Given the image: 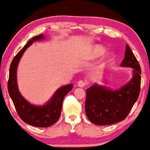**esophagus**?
<instances>
[{"mask_svg":"<svg viewBox=\"0 0 150 150\" xmlns=\"http://www.w3.org/2000/svg\"><path fill=\"white\" fill-rule=\"evenodd\" d=\"M77 85L80 87H84L86 85V82L83 80H80L78 82V83H77Z\"/></svg>","mask_w":150,"mask_h":150,"instance_id":"1","label":"esophagus"}]
</instances>
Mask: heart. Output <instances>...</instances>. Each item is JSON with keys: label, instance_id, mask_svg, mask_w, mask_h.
<instances>
[{"label": "heart", "instance_id": "1", "mask_svg": "<svg viewBox=\"0 0 150 150\" xmlns=\"http://www.w3.org/2000/svg\"><path fill=\"white\" fill-rule=\"evenodd\" d=\"M106 51V49L103 46L99 45V44H97V45L93 46L92 48H91L90 50L87 53V57L89 59H94V58H97L99 56H102L103 54ZM112 60V56H108V58H106V59L104 61V63L103 65H106L109 63L110 61Z\"/></svg>", "mask_w": 150, "mask_h": 150}]
</instances>
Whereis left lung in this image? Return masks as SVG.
I'll return each instance as SVG.
<instances>
[{
	"instance_id": "obj_1",
	"label": "left lung",
	"mask_w": 150,
	"mask_h": 150,
	"mask_svg": "<svg viewBox=\"0 0 150 150\" xmlns=\"http://www.w3.org/2000/svg\"><path fill=\"white\" fill-rule=\"evenodd\" d=\"M122 67L133 69V76L127 85L113 91L97 84L86 90L85 112L87 117L97 125H111L122 121L131 111L140 92L141 68L128 44Z\"/></svg>"
}]
</instances>
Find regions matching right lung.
<instances>
[{"mask_svg": "<svg viewBox=\"0 0 150 150\" xmlns=\"http://www.w3.org/2000/svg\"><path fill=\"white\" fill-rule=\"evenodd\" d=\"M43 39H44L43 34L33 37L15 56L10 66L8 82V93L18 116L25 123L39 128L51 126L59 119L63 99L73 87V85L70 84L61 87L54 93L49 102L39 106L31 104L19 92L17 84V68L19 61L26 49L34 42Z\"/></svg>", "mask_w": 150, "mask_h": 150, "instance_id": "add662e5", "label": "right lung"}]
</instances>
